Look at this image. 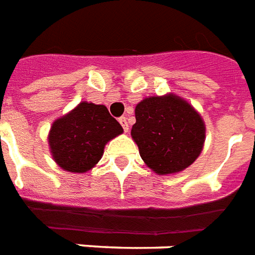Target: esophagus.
Wrapping results in <instances>:
<instances>
[{"mask_svg": "<svg viewBox=\"0 0 255 255\" xmlns=\"http://www.w3.org/2000/svg\"><path fill=\"white\" fill-rule=\"evenodd\" d=\"M119 123L122 124L123 129H124V131L127 132V131H128V122H127V119H126V118H120V119H119Z\"/></svg>", "mask_w": 255, "mask_h": 255, "instance_id": "obj_1", "label": "esophagus"}]
</instances>
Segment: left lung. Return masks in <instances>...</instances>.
Returning a JSON list of instances; mask_svg holds the SVG:
<instances>
[{
	"label": "left lung",
	"instance_id": "left-lung-1",
	"mask_svg": "<svg viewBox=\"0 0 255 255\" xmlns=\"http://www.w3.org/2000/svg\"><path fill=\"white\" fill-rule=\"evenodd\" d=\"M135 119L131 136L143 162L158 175L185 170L203 151L204 120L177 94L143 99L135 108Z\"/></svg>",
	"mask_w": 255,
	"mask_h": 255
}]
</instances>
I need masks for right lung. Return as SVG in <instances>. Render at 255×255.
I'll use <instances>...</instances> for the list:
<instances>
[{"instance_id": "obj_1", "label": "right lung", "mask_w": 255, "mask_h": 255, "mask_svg": "<svg viewBox=\"0 0 255 255\" xmlns=\"http://www.w3.org/2000/svg\"><path fill=\"white\" fill-rule=\"evenodd\" d=\"M122 133V126L105 105L81 101L52 123L48 147L60 169L82 174L99 163L105 144Z\"/></svg>"}]
</instances>
